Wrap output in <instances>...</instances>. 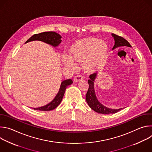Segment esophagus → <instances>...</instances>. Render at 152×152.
<instances>
[{"label":"esophagus","mask_w":152,"mask_h":152,"mask_svg":"<svg viewBox=\"0 0 152 152\" xmlns=\"http://www.w3.org/2000/svg\"><path fill=\"white\" fill-rule=\"evenodd\" d=\"M83 79V76H82L81 75H77V76H76L74 77V82H78L79 81H81Z\"/></svg>","instance_id":"34e87169"}]
</instances>
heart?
I'll list each match as a JSON object with an SVG mask.
<instances>
[{
  "mask_svg": "<svg viewBox=\"0 0 152 152\" xmlns=\"http://www.w3.org/2000/svg\"><path fill=\"white\" fill-rule=\"evenodd\" d=\"M108 56L106 43L94 37L80 39L71 45L67 56L62 57V62L67 67H73V62H82L83 69L88 73L102 69Z\"/></svg>",
  "mask_w": 152,
  "mask_h": 152,
  "instance_id": "obj_1",
  "label": "heart"
}]
</instances>
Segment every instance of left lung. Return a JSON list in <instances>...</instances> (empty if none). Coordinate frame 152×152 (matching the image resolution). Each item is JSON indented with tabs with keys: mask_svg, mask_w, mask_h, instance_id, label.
Here are the masks:
<instances>
[{
	"mask_svg": "<svg viewBox=\"0 0 152 152\" xmlns=\"http://www.w3.org/2000/svg\"><path fill=\"white\" fill-rule=\"evenodd\" d=\"M113 37L114 38L115 40V45L114 46L113 49H116L120 46H127L131 47V45L129 44V42L123 38L122 37L117 35L116 34H113ZM97 77V73H93L90 76V79L88 80L89 87L86 94V101L88 104L89 106L94 111L103 114H115L119 111L121 110L122 108L119 110H113L110 109L107 107L104 106L97 99L94 91V82Z\"/></svg>",
	"mask_w": 152,
	"mask_h": 152,
	"instance_id": "obj_1",
	"label": "left lung"
}]
</instances>
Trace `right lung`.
Here are the masks:
<instances>
[{"label": "right lung", "mask_w": 152, "mask_h": 152, "mask_svg": "<svg viewBox=\"0 0 152 152\" xmlns=\"http://www.w3.org/2000/svg\"><path fill=\"white\" fill-rule=\"evenodd\" d=\"M61 36L59 34L56 33L55 32H52V31L45 32L34 34L30 38H29L25 42V43L28 42L29 41H32L38 40V41H41L42 42L48 43V44L54 47H56V46H58L61 43ZM72 83H73V81L70 79L64 80L63 82H62L61 84V86H60L58 93L56 94L55 99L50 103L44 106L37 107V108H33V109L35 110L43 111H52L55 109V108L61 102L64 93L66 91L67 87L69 85H71Z\"/></svg>", "instance_id": "right-lung-1"}]
</instances>
